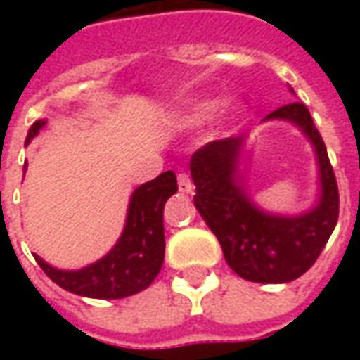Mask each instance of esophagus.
<instances>
[{"instance_id": "obj_1", "label": "esophagus", "mask_w": 360, "mask_h": 360, "mask_svg": "<svg viewBox=\"0 0 360 360\" xmlns=\"http://www.w3.org/2000/svg\"><path fill=\"white\" fill-rule=\"evenodd\" d=\"M177 185H179L181 193H185V195H193V191H195V185L188 177V173H179L177 175Z\"/></svg>"}]
</instances>
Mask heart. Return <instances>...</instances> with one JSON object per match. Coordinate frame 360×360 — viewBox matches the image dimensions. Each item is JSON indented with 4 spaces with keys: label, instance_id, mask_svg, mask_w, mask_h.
<instances>
[{
    "label": "heart",
    "instance_id": "1",
    "mask_svg": "<svg viewBox=\"0 0 360 360\" xmlns=\"http://www.w3.org/2000/svg\"><path fill=\"white\" fill-rule=\"evenodd\" d=\"M229 110L233 111L235 108H229ZM214 111H216V102L196 103V105H193V108L188 110V113L183 119H185V123H188V125H200V123L210 119V115Z\"/></svg>",
    "mask_w": 360,
    "mask_h": 360
}]
</instances>
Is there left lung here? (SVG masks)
Returning a JSON list of instances; mask_svg holds the SVG:
<instances>
[{"instance_id": "left-lung-1", "label": "left lung", "mask_w": 360, "mask_h": 360, "mask_svg": "<svg viewBox=\"0 0 360 360\" xmlns=\"http://www.w3.org/2000/svg\"><path fill=\"white\" fill-rule=\"evenodd\" d=\"M264 121L293 123L312 144L318 198L307 212L274 214L250 198L241 169L249 134L206 144L193 154L188 167L196 210L218 237L229 268L257 283H289L301 278L326 247L340 216V193L326 144L304 103L281 105Z\"/></svg>"}]
</instances>
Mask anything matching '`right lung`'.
Listing matches in <instances>:
<instances>
[{
  "label": "right lung",
  "instance_id": "obj_1",
  "mask_svg": "<svg viewBox=\"0 0 360 360\" xmlns=\"http://www.w3.org/2000/svg\"><path fill=\"white\" fill-rule=\"evenodd\" d=\"M46 123V119L32 123L27 144ZM175 193L177 177L173 172H164L134 188L117 243L105 257L81 270H59L38 255H34L36 262L51 281L69 293L90 299H123L139 293L156 279L164 264V206Z\"/></svg>",
  "mask_w": 360,
  "mask_h": 360
}]
</instances>
